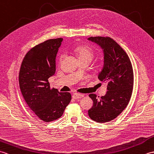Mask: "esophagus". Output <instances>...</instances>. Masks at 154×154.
<instances>
[{
	"label": "esophagus",
	"mask_w": 154,
	"mask_h": 154,
	"mask_svg": "<svg viewBox=\"0 0 154 154\" xmlns=\"http://www.w3.org/2000/svg\"><path fill=\"white\" fill-rule=\"evenodd\" d=\"M73 98L74 99H81L84 97V94H78V93H74L73 94Z\"/></svg>",
	"instance_id": "1"
}]
</instances>
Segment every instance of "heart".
Wrapping results in <instances>:
<instances>
[{
  "label": "heart",
  "mask_w": 154,
  "mask_h": 154,
  "mask_svg": "<svg viewBox=\"0 0 154 154\" xmlns=\"http://www.w3.org/2000/svg\"><path fill=\"white\" fill-rule=\"evenodd\" d=\"M73 51L77 55L79 61L87 60L91 62L94 57V52L92 49L89 47L85 46V45H77L73 49ZM64 56L65 55L63 54L60 55L58 58L59 65L62 63Z\"/></svg>",
  "instance_id": "1"
}]
</instances>
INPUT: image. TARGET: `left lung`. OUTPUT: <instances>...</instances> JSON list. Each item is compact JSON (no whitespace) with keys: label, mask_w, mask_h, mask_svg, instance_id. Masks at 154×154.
I'll list each match as a JSON object with an SVG mask.
<instances>
[{"label":"left lung","mask_w":154,"mask_h":154,"mask_svg":"<svg viewBox=\"0 0 154 154\" xmlns=\"http://www.w3.org/2000/svg\"><path fill=\"white\" fill-rule=\"evenodd\" d=\"M88 40L99 45L104 52V65L98 78L107 83V92L97 99L90 94L93 105L88 111L91 119L97 122L114 120L126 109L134 86L132 65L128 55L110 37H90Z\"/></svg>","instance_id":"left-lung-1"}]
</instances>
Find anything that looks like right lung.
<instances>
[{"mask_svg":"<svg viewBox=\"0 0 154 154\" xmlns=\"http://www.w3.org/2000/svg\"><path fill=\"white\" fill-rule=\"evenodd\" d=\"M63 38L50 39L26 54L19 72V85L28 106L45 122L63 115L71 100L69 93L51 89L48 79L55 72V57Z\"/></svg>","mask_w":154,"mask_h":154,"instance_id":"obj_1","label":"right lung"}]
</instances>
